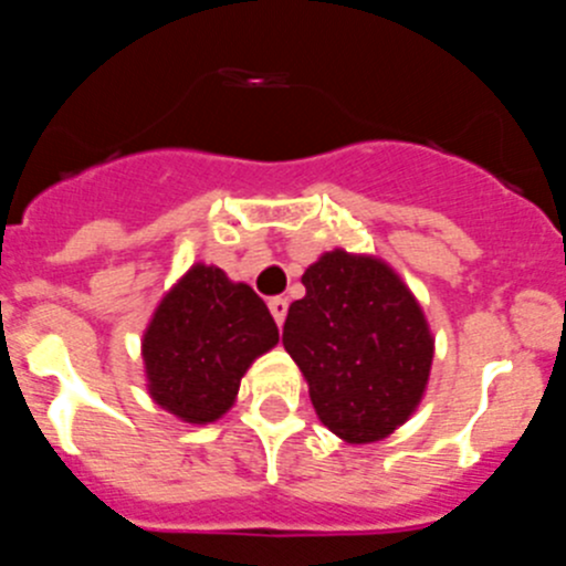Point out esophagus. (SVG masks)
<instances>
[{
    "label": "esophagus",
    "mask_w": 566,
    "mask_h": 566,
    "mask_svg": "<svg viewBox=\"0 0 566 566\" xmlns=\"http://www.w3.org/2000/svg\"><path fill=\"white\" fill-rule=\"evenodd\" d=\"M269 312H272L274 323H277V326H283V319H286V312H289V300L286 297H272V300H269Z\"/></svg>",
    "instance_id": "1"
}]
</instances>
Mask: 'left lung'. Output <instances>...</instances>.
<instances>
[{"mask_svg": "<svg viewBox=\"0 0 566 566\" xmlns=\"http://www.w3.org/2000/svg\"><path fill=\"white\" fill-rule=\"evenodd\" d=\"M283 345L308 379L319 422L345 442H377L411 417L433 339L402 280L374 258L328 252L303 274Z\"/></svg>", "mask_w": 566, "mask_h": 566, "instance_id": "left-lung-1", "label": "left lung"}]
</instances>
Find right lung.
I'll return each instance as SVG.
<instances>
[{
	"label": "right lung",
	"mask_w": 566,
	"mask_h": 566,
	"mask_svg": "<svg viewBox=\"0 0 566 566\" xmlns=\"http://www.w3.org/2000/svg\"><path fill=\"white\" fill-rule=\"evenodd\" d=\"M277 337L266 303L247 283L192 266L144 334L149 394L187 422H214L232 408L252 359Z\"/></svg>",
	"instance_id": "obj_1"
}]
</instances>
